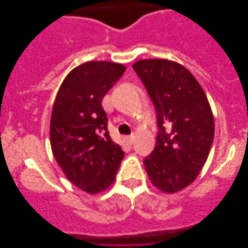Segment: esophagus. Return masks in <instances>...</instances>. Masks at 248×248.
<instances>
[{
  "mask_svg": "<svg viewBox=\"0 0 248 248\" xmlns=\"http://www.w3.org/2000/svg\"><path fill=\"white\" fill-rule=\"evenodd\" d=\"M126 140H127L128 143L132 144V143H133V141H134V135H130V137H127Z\"/></svg>",
  "mask_w": 248,
  "mask_h": 248,
  "instance_id": "esophagus-1",
  "label": "esophagus"
}]
</instances>
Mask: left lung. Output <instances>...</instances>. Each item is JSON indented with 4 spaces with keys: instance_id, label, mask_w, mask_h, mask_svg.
<instances>
[{
    "instance_id": "obj_1",
    "label": "left lung",
    "mask_w": 248,
    "mask_h": 248,
    "mask_svg": "<svg viewBox=\"0 0 248 248\" xmlns=\"http://www.w3.org/2000/svg\"><path fill=\"white\" fill-rule=\"evenodd\" d=\"M132 67L157 110L155 150L143 160L152 185L176 193L192 184L205 165L215 138V118L194 76L175 61L140 60Z\"/></svg>"
}]
</instances>
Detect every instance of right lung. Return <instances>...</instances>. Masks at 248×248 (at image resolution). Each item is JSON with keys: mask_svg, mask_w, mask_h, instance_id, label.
I'll return each instance as SVG.
<instances>
[{"mask_svg": "<svg viewBox=\"0 0 248 248\" xmlns=\"http://www.w3.org/2000/svg\"><path fill=\"white\" fill-rule=\"evenodd\" d=\"M126 70L123 64L90 61L74 67L57 91L50 117V147L69 181L89 194L115 182L124 158L107 131L105 94Z\"/></svg>", "mask_w": 248, "mask_h": 248, "instance_id": "right-lung-1", "label": "right lung"}]
</instances>
